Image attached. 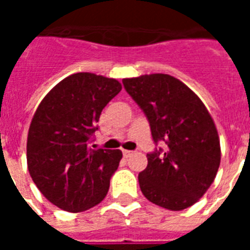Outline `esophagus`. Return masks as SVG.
<instances>
[{
	"label": "esophagus",
	"mask_w": 250,
	"mask_h": 250,
	"mask_svg": "<svg viewBox=\"0 0 250 250\" xmlns=\"http://www.w3.org/2000/svg\"><path fill=\"white\" fill-rule=\"evenodd\" d=\"M131 154H132V152H131V150H123V156H125V158H128Z\"/></svg>",
	"instance_id": "1"
}]
</instances>
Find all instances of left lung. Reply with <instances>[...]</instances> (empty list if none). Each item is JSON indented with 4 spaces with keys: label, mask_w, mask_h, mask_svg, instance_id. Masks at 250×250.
<instances>
[{
    "label": "left lung",
    "mask_w": 250,
    "mask_h": 250,
    "mask_svg": "<svg viewBox=\"0 0 250 250\" xmlns=\"http://www.w3.org/2000/svg\"><path fill=\"white\" fill-rule=\"evenodd\" d=\"M123 85L148 118L153 140L166 149L146 154L139 174L149 201L179 211L209 189L221 165V144L213 118L198 96L167 74L123 79Z\"/></svg>",
    "instance_id": "8db88e82"
}]
</instances>
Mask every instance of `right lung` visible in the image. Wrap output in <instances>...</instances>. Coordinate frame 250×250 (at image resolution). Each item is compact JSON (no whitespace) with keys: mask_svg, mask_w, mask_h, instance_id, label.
<instances>
[{"mask_svg":"<svg viewBox=\"0 0 250 250\" xmlns=\"http://www.w3.org/2000/svg\"><path fill=\"white\" fill-rule=\"evenodd\" d=\"M122 84L90 72L64 78L33 114L27 137V166L41 193L60 209L79 213L105 198L119 166V149H92L102 109ZM94 148V146H93Z\"/></svg>","mask_w":250,"mask_h":250,"instance_id":"obj_1","label":"right lung"}]
</instances>
